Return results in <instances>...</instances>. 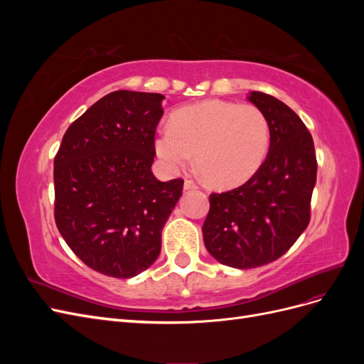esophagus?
<instances>
[{
    "mask_svg": "<svg viewBox=\"0 0 364 364\" xmlns=\"http://www.w3.org/2000/svg\"><path fill=\"white\" fill-rule=\"evenodd\" d=\"M183 190L190 191V190H197V185L193 181H185L183 182Z\"/></svg>",
    "mask_w": 364,
    "mask_h": 364,
    "instance_id": "obj_1",
    "label": "esophagus"
}]
</instances>
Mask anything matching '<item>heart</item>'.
I'll use <instances>...</instances> for the list:
<instances>
[{
  "mask_svg": "<svg viewBox=\"0 0 364 364\" xmlns=\"http://www.w3.org/2000/svg\"><path fill=\"white\" fill-rule=\"evenodd\" d=\"M270 129L257 106L208 100L185 106L161 126L155 150L168 170L196 167L206 183L230 188L247 182L267 156Z\"/></svg>",
  "mask_w": 364,
  "mask_h": 364,
  "instance_id": "heart-1",
  "label": "heart"
}]
</instances>
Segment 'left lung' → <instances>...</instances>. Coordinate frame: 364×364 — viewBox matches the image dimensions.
Wrapping results in <instances>:
<instances>
[{"label":"left lung","instance_id":"obj_1","mask_svg":"<svg viewBox=\"0 0 364 364\" xmlns=\"http://www.w3.org/2000/svg\"><path fill=\"white\" fill-rule=\"evenodd\" d=\"M267 118L270 149L252 178L209 196L202 232L208 252L225 266L255 269L282 257L310 222L316 185L314 142L302 119L278 98L249 92Z\"/></svg>","mask_w":364,"mask_h":364}]
</instances>
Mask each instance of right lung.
I'll return each mask as SVG.
<instances>
[{
    "mask_svg": "<svg viewBox=\"0 0 364 364\" xmlns=\"http://www.w3.org/2000/svg\"><path fill=\"white\" fill-rule=\"evenodd\" d=\"M162 94L115 91L65 132L54 158V218L87 267L134 278L159 257L161 234L182 179L151 173Z\"/></svg>",
    "mask_w": 364,
    "mask_h": 364,
    "instance_id": "add662e5",
    "label": "right lung"
}]
</instances>
